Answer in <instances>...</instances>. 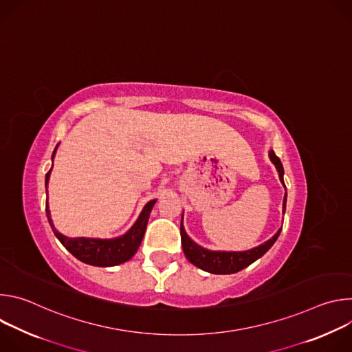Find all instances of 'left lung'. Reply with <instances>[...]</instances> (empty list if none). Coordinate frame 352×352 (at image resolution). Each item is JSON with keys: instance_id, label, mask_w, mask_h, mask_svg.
<instances>
[{"instance_id": "8db88e82", "label": "left lung", "mask_w": 352, "mask_h": 352, "mask_svg": "<svg viewBox=\"0 0 352 352\" xmlns=\"http://www.w3.org/2000/svg\"><path fill=\"white\" fill-rule=\"evenodd\" d=\"M269 159L274 164L278 178L281 184L284 185V168L280 162V159L274 155L273 150L269 152ZM285 188V185H284ZM285 205H287V192L284 195L283 200V213H285ZM281 232V228L266 242L252 248L248 250H210L204 246L197 245L185 231L184 227V213L181 219V242H182V249L186 259L195 265L196 267L202 269L205 272H209L212 274H234L249 265H252L256 262L259 258H262L267 250L273 246V243L277 241L278 235Z\"/></svg>"}]
</instances>
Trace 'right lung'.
<instances>
[{
	"label": "right lung",
	"instance_id": "obj_1",
	"mask_svg": "<svg viewBox=\"0 0 352 352\" xmlns=\"http://www.w3.org/2000/svg\"><path fill=\"white\" fill-rule=\"evenodd\" d=\"M57 147H58V144H57ZM57 147L54 148L53 156H52L53 160H54V156L57 152ZM52 168H50V171L45 174V190L48 186V179H50V174H52ZM155 204H156V199L150 200V202H147L144 205L138 220L133 223V226L125 234H122L121 236L109 238V239L86 238V236L69 238V236H65L64 234L58 232L53 224L52 214H50L48 196L45 200V214H47L48 223H50V226H52L56 236L76 259H79L80 262H83L86 265H91V266L110 267V266H117L124 262H128L136 254V250L140 246V242L143 239V235H144V231L147 227L150 212H152Z\"/></svg>",
	"mask_w": 352,
	"mask_h": 352
}]
</instances>
